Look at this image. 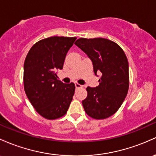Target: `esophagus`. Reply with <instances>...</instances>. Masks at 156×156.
<instances>
[{
	"label": "esophagus",
	"instance_id": "obj_1",
	"mask_svg": "<svg viewBox=\"0 0 156 156\" xmlns=\"http://www.w3.org/2000/svg\"><path fill=\"white\" fill-rule=\"evenodd\" d=\"M75 88H76V89H79V88H81V87H82V85L79 84V83H75Z\"/></svg>",
	"mask_w": 156,
	"mask_h": 156
}]
</instances>
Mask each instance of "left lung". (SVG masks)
<instances>
[{
	"label": "left lung",
	"instance_id": "1",
	"mask_svg": "<svg viewBox=\"0 0 156 156\" xmlns=\"http://www.w3.org/2000/svg\"><path fill=\"white\" fill-rule=\"evenodd\" d=\"M75 45L91 60L99 85L87 87V97L82 101L86 113L95 119H104L120 108L129 89V64L123 49L108 39H78Z\"/></svg>",
	"mask_w": 156,
	"mask_h": 156
}]
</instances>
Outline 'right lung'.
Listing matches in <instances>:
<instances>
[{
	"label": "right lung",
	"mask_w": 156,
	"mask_h": 156,
	"mask_svg": "<svg viewBox=\"0 0 156 156\" xmlns=\"http://www.w3.org/2000/svg\"><path fill=\"white\" fill-rule=\"evenodd\" d=\"M76 37L53 36L39 41L29 51L23 66L27 96L35 110L47 119L62 117L74 95L73 83L58 80L55 71L62 69L66 53Z\"/></svg>",
	"instance_id": "add662e5"
}]
</instances>
